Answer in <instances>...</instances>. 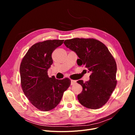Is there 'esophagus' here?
I'll list each match as a JSON object with an SVG mask.
<instances>
[{
  "mask_svg": "<svg viewBox=\"0 0 135 135\" xmlns=\"http://www.w3.org/2000/svg\"><path fill=\"white\" fill-rule=\"evenodd\" d=\"M76 83V80H71V85H73L74 84H75Z\"/></svg>",
  "mask_w": 135,
  "mask_h": 135,
  "instance_id": "esophagus-1",
  "label": "esophagus"
}]
</instances>
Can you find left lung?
Here are the masks:
<instances>
[{"label": "left lung", "instance_id": "1", "mask_svg": "<svg viewBox=\"0 0 135 135\" xmlns=\"http://www.w3.org/2000/svg\"><path fill=\"white\" fill-rule=\"evenodd\" d=\"M64 44L79 57L78 65L84 66L91 72L89 81H77L83 87L81 93L78 95V101L88 108L102 107L117 85L114 59L107 46L94 39L74 38L66 40Z\"/></svg>", "mask_w": 135, "mask_h": 135}]
</instances>
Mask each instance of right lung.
I'll list each match as a JSON object with an SVG mask.
<instances>
[{
  "mask_svg": "<svg viewBox=\"0 0 135 135\" xmlns=\"http://www.w3.org/2000/svg\"><path fill=\"white\" fill-rule=\"evenodd\" d=\"M64 40H49L35 44L28 50L21 63V86L26 96L34 107L41 111L55 108L63 93L69 87V78H49L47 70L53 63L52 53Z\"/></svg>",
  "mask_w": 135,
  "mask_h": 135,
  "instance_id": "obj_1",
  "label": "right lung"
}]
</instances>
